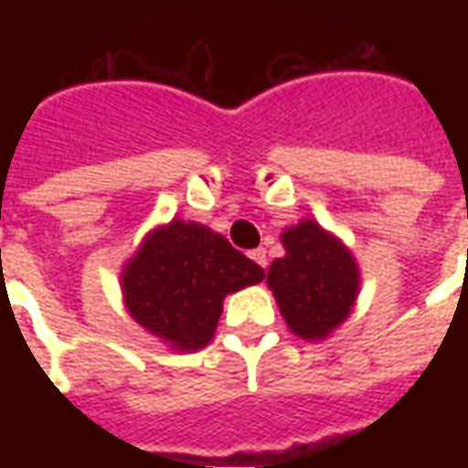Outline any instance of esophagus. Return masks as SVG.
<instances>
[{
    "instance_id": "1",
    "label": "esophagus",
    "mask_w": 468,
    "mask_h": 468,
    "mask_svg": "<svg viewBox=\"0 0 468 468\" xmlns=\"http://www.w3.org/2000/svg\"><path fill=\"white\" fill-rule=\"evenodd\" d=\"M250 258H253L255 263L261 265V268H265V265H268V255H265V248H255V250H250Z\"/></svg>"
}]
</instances>
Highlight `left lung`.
<instances>
[{
  "label": "left lung",
  "mask_w": 468,
  "mask_h": 468,
  "mask_svg": "<svg viewBox=\"0 0 468 468\" xmlns=\"http://www.w3.org/2000/svg\"><path fill=\"white\" fill-rule=\"evenodd\" d=\"M283 258L268 268L288 328L303 341H325L351 315L361 293V268L351 248L311 218L281 233Z\"/></svg>",
  "instance_id": "1"
}]
</instances>
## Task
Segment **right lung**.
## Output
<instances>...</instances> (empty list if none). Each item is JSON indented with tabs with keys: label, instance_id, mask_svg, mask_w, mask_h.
Masks as SVG:
<instances>
[{
	"label": "right lung",
	"instance_id": "add662e5",
	"mask_svg": "<svg viewBox=\"0 0 468 468\" xmlns=\"http://www.w3.org/2000/svg\"><path fill=\"white\" fill-rule=\"evenodd\" d=\"M263 268L195 220L173 218L144 235L122 265L127 314L147 334L180 353L213 341L225 295L261 283Z\"/></svg>",
	"mask_w": 468,
	"mask_h": 468
}]
</instances>
